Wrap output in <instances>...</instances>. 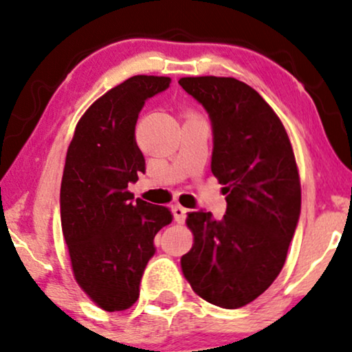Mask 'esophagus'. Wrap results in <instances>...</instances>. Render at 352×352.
Instances as JSON below:
<instances>
[{
	"label": "esophagus",
	"instance_id": "34e87169",
	"mask_svg": "<svg viewBox=\"0 0 352 352\" xmlns=\"http://www.w3.org/2000/svg\"><path fill=\"white\" fill-rule=\"evenodd\" d=\"M172 213H173V218H175L177 223H184L185 218H187V208H184L182 205L173 206Z\"/></svg>",
	"mask_w": 352,
	"mask_h": 352
}]
</instances>
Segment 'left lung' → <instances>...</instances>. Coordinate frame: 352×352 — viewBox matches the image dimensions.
I'll list each match as a JSON object with an SVG mask.
<instances>
[{"mask_svg":"<svg viewBox=\"0 0 352 352\" xmlns=\"http://www.w3.org/2000/svg\"><path fill=\"white\" fill-rule=\"evenodd\" d=\"M213 126L211 172L226 185V214L192 211V249L184 277L198 297L241 308L280 274L300 217L302 188L292 142L280 118L252 87L232 77H184Z\"/></svg>","mask_w":352,"mask_h":352,"instance_id":"8db88e82","label":"left lung"}]
</instances>
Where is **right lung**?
<instances>
[{
  "label": "right lung",
  "mask_w": 352,
  "mask_h": 352,
  "mask_svg": "<svg viewBox=\"0 0 352 352\" xmlns=\"http://www.w3.org/2000/svg\"><path fill=\"white\" fill-rule=\"evenodd\" d=\"M172 80L134 75L100 96L80 118L67 149L60 221L72 272L104 311H122L139 298V283L154 256V238L172 223L170 210L128 190L146 170L134 129L147 98Z\"/></svg>",
  "instance_id": "obj_1"
}]
</instances>
